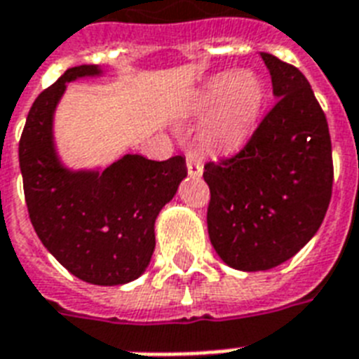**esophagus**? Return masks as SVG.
Returning a JSON list of instances; mask_svg holds the SVG:
<instances>
[{"label": "esophagus", "instance_id": "34e87169", "mask_svg": "<svg viewBox=\"0 0 359 359\" xmlns=\"http://www.w3.org/2000/svg\"><path fill=\"white\" fill-rule=\"evenodd\" d=\"M186 168H188V175L190 177H201L203 175V163L196 160L194 156L186 158Z\"/></svg>", "mask_w": 359, "mask_h": 359}]
</instances>
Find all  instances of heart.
Instances as JSON below:
<instances>
[{
	"label": "heart",
	"mask_w": 359,
	"mask_h": 359,
	"mask_svg": "<svg viewBox=\"0 0 359 359\" xmlns=\"http://www.w3.org/2000/svg\"><path fill=\"white\" fill-rule=\"evenodd\" d=\"M266 102L264 81L253 70L212 76L194 98L190 117L205 119L199 141L208 152H233L255 132Z\"/></svg>",
	"instance_id": "b5f03b06"
}]
</instances>
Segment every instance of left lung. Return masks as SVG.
<instances>
[{
    "label": "left lung",
    "instance_id": "obj_1",
    "mask_svg": "<svg viewBox=\"0 0 359 359\" xmlns=\"http://www.w3.org/2000/svg\"><path fill=\"white\" fill-rule=\"evenodd\" d=\"M276 106L233 158L207 163L208 236L242 272L279 266L315 236L328 210L334 163L326 115L300 70L261 52Z\"/></svg>",
    "mask_w": 359,
    "mask_h": 359
}]
</instances>
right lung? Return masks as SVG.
<instances>
[{
  "label": "right lung",
  "instance_id": "obj_1",
  "mask_svg": "<svg viewBox=\"0 0 359 359\" xmlns=\"http://www.w3.org/2000/svg\"><path fill=\"white\" fill-rule=\"evenodd\" d=\"M98 65L69 69L31 106L18 147L31 224L70 273L93 285H124L145 272L156 245L154 224L175 197L186 160L124 154L106 169H72L59 156L53 119L67 83L98 78Z\"/></svg>",
  "mask_w": 359,
  "mask_h": 359
}]
</instances>
